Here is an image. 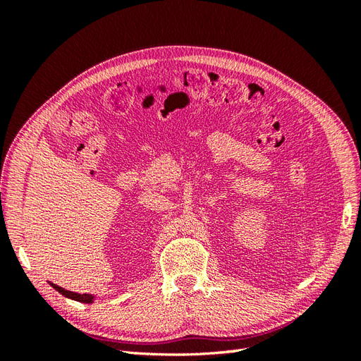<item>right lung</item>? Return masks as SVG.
<instances>
[{"label": "right lung", "mask_w": 361, "mask_h": 361, "mask_svg": "<svg viewBox=\"0 0 361 361\" xmlns=\"http://www.w3.org/2000/svg\"><path fill=\"white\" fill-rule=\"evenodd\" d=\"M54 286V289L56 290H59L61 295H64V297H68V298H72V300H76V301H81V302H90L92 301V295H87V293H73V292H71V290H66V289H63V288H60V286H57V285H52Z\"/></svg>", "instance_id": "right-lung-1"}]
</instances>
